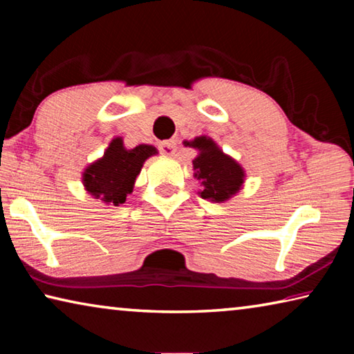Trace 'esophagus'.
I'll return each mask as SVG.
<instances>
[{
	"label": "esophagus",
	"instance_id": "1",
	"mask_svg": "<svg viewBox=\"0 0 354 354\" xmlns=\"http://www.w3.org/2000/svg\"><path fill=\"white\" fill-rule=\"evenodd\" d=\"M160 153L165 154V156H173L176 153V142L175 140H164L160 142L159 145Z\"/></svg>",
	"mask_w": 354,
	"mask_h": 354
}]
</instances>
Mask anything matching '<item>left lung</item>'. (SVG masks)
<instances>
[{"instance_id": "1", "label": "left lung", "mask_w": 354, "mask_h": 354, "mask_svg": "<svg viewBox=\"0 0 354 354\" xmlns=\"http://www.w3.org/2000/svg\"><path fill=\"white\" fill-rule=\"evenodd\" d=\"M184 145L198 151L192 160V165L194 176L201 185L198 192L201 198L212 203H225L243 189V167L230 154L223 153L211 137H195L194 140H184Z\"/></svg>"}]
</instances>
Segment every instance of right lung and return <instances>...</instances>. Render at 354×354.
<instances>
[{"label":"right lung","mask_w":354,"mask_h":354,"mask_svg":"<svg viewBox=\"0 0 354 354\" xmlns=\"http://www.w3.org/2000/svg\"><path fill=\"white\" fill-rule=\"evenodd\" d=\"M156 154L158 149L153 145L142 143L128 149L122 137H113L104 154L84 169V189L107 206L124 205L145 160Z\"/></svg>","instance_id":"1"}]
</instances>
